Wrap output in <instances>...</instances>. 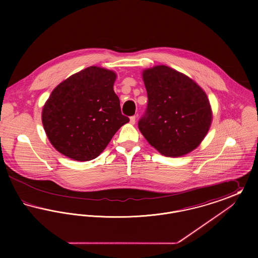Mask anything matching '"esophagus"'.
<instances>
[{"label": "esophagus", "instance_id": "esophagus-1", "mask_svg": "<svg viewBox=\"0 0 258 258\" xmlns=\"http://www.w3.org/2000/svg\"><path fill=\"white\" fill-rule=\"evenodd\" d=\"M135 120H136V118H135V116H132L131 118H130V123H132V124H135Z\"/></svg>", "mask_w": 258, "mask_h": 258}]
</instances>
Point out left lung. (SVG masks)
Here are the masks:
<instances>
[{
    "label": "left lung",
    "mask_w": 258,
    "mask_h": 258,
    "mask_svg": "<svg viewBox=\"0 0 258 258\" xmlns=\"http://www.w3.org/2000/svg\"><path fill=\"white\" fill-rule=\"evenodd\" d=\"M147 108L138 128L148 142L165 157L191 152L208 133L212 111L205 92L166 66L143 72Z\"/></svg>",
    "instance_id": "left-lung-1"
}]
</instances>
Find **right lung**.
<instances>
[{"mask_svg":"<svg viewBox=\"0 0 258 258\" xmlns=\"http://www.w3.org/2000/svg\"><path fill=\"white\" fill-rule=\"evenodd\" d=\"M116 74L89 67L56 87L42 109L51 144L74 160L96 159L113 135L130 122L113 90Z\"/></svg>","mask_w":258,"mask_h":258,"instance_id":"add662e5","label":"right lung"}]
</instances>
